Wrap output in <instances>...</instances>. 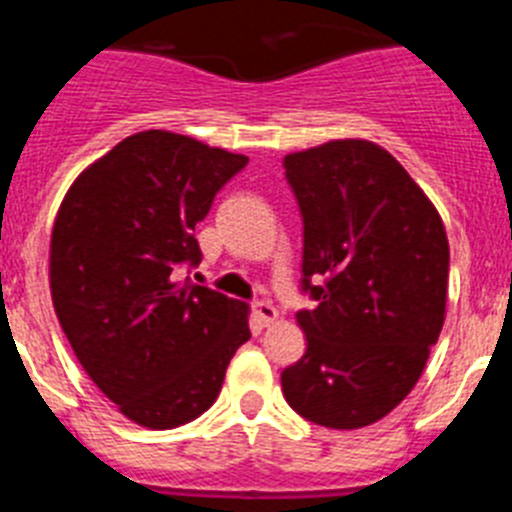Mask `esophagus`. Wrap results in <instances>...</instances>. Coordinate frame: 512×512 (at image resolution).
I'll return each instance as SVG.
<instances>
[{
  "label": "esophagus",
  "mask_w": 512,
  "mask_h": 512,
  "mask_svg": "<svg viewBox=\"0 0 512 512\" xmlns=\"http://www.w3.org/2000/svg\"><path fill=\"white\" fill-rule=\"evenodd\" d=\"M253 315H256V318H259V323H261V325H271V323H274V320L279 318L277 307L271 305L269 300L253 302Z\"/></svg>",
  "instance_id": "34e87169"
}]
</instances>
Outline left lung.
I'll use <instances>...</instances> for the list:
<instances>
[{"label":"left lung","instance_id":"obj_1","mask_svg":"<svg viewBox=\"0 0 512 512\" xmlns=\"http://www.w3.org/2000/svg\"><path fill=\"white\" fill-rule=\"evenodd\" d=\"M302 215L297 312L307 351L282 372L289 408L351 431L413 390L446 312L449 241L436 207L395 156L369 140H330L284 156Z\"/></svg>","mask_w":512,"mask_h":512}]
</instances>
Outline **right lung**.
I'll return each instance as SVG.
<instances>
[{
    "mask_svg": "<svg viewBox=\"0 0 512 512\" xmlns=\"http://www.w3.org/2000/svg\"><path fill=\"white\" fill-rule=\"evenodd\" d=\"M246 156L146 130L71 184L51 235V295L84 372L146 428L200 418L251 338L248 305L176 282L202 261L194 225Z\"/></svg>",
    "mask_w": 512,
    "mask_h": 512,
    "instance_id": "1",
    "label": "right lung"
}]
</instances>
